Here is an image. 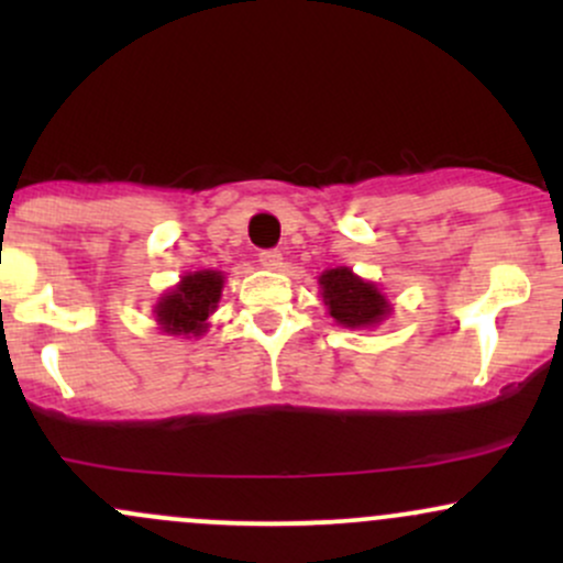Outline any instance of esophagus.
Wrapping results in <instances>:
<instances>
[{"instance_id":"34e87169","label":"esophagus","mask_w":563,"mask_h":563,"mask_svg":"<svg viewBox=\"0 0 563 563\" xmlns=\"http://www.w3.org/2000/svg\"><path fill=\"white\" fill-rule=\"evenodd\" d=\"M260 265H263V268H268V271H279L282 265H284L282 252H279V250H265V252H260Z\"/></svg>"}]
</instances>
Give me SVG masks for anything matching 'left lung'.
Returning <instances> with one entry per match:
<instances>
[{"instance_id":"1","label":"left lung","mask_w":563,"mask_h":563,"mask_svg":"<svg viewBox=\"0 0 563 563\" xmlns=\"http://www.w3.org/2000/svg\"><path fill=\"white\" fill-rule=\"evenodd\" d=\"M319 292L332 322L349 330L378 328L386 317H391V303L378 289L376 282L356 276L349 265L322 271Z\"/></svg>"}]
</instances>
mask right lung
Listing matches in <instances>:
<instances>
[{"instance_id":"right-lung-1","label":"right lung","mask_w":563,"mask_h":563,"mask_svg":"<svg viewBox=\"0 0 563 563\" xmlns=\"http://www.w3.org/2000/svg\"><path fill=\"white\" fill-rule=\"evenodd\" d=\"M225 287L222 271H192L161 295L155 303L158 330L174 338H201L209 330V317L217 311Z\"/></svg>"}]
</instances>
